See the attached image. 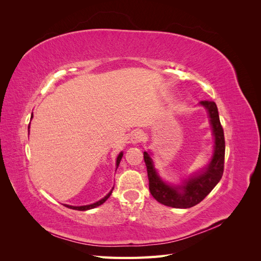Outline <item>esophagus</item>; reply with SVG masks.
Segmentation results:
<instances>
[{"instance_id": "esophagus-1", "label": "esophagus", "mask_w": 261, "mask_h": 261, "mask_svg": "<svg viewBox=\"0 0 261 261\" xmlns=\"http://www.w3.org/2000/svg\"><path fill=\"white\" fill-rule=\"evenodd\" d=\"M129 140L133 145H136V144L140 143V141L143 140V133H141L140 130H135L134 133H132Z\"/></svg>"}]
</instances>
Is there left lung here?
<instances>
[{
	"instance_id": "8db88e82",
	"label": "left lung",
	"mask_w": 261,
	"mask_h": 261,
	"mask_svg": "<svg viewBox=\"0 0 261 261\" xmlns=\"http://www.w3.org/2000/svg\"><path fill=\"white\" fill-rule=\"evenodd\" d=\"M200 105L207 109L212 126V134L215 136L213 154L206 169L188 179H184L181 185H169L156 173L151 155L147 151L144 152L149 179V191L153 198L164 206L181 209L196 206L206 198V196L215 188L223 175L225 140L222 125L220 123L218 108L213 101H200Z\"/></svg>"
}]
</instances>
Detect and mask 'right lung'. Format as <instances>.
I'll return each instance as SVG.
<instances>
[{
	"label": "right lung",
	"mask_w": 261,
	"mask_h": 261,
	"mask_svg": "<svg viewBox=\"0 0 261 261\" xmlns=\"http://www.w3.org/2000/svg\"><path fill=\"white\" fill-rule=\"evenodd\" d=\"M31 117H33V115H31ZM28 132H29V126H28ZM122 156H123V152H121L120 154L117 155V159H116V169L118 168V164H120V162H121V160H122ZM114 188V187H113ZM113 188L111 189V192H110L106 197H103V198L102 199H100L99 201H97V202H94V203H91V204H87V206H81V207H75V206H69V204H64L65 207H67V208H69V209H74V210H80V211H85V210H89V209H93V208H96V207H98V206H100V204H102L110 196H111V194H112V191H113Z\"/></svg>",
	"instance_id": "right-lung-1"
}]
</instances>
